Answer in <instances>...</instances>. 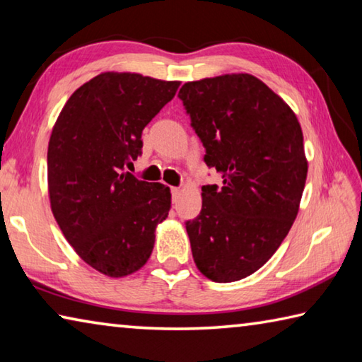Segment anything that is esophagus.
I'll return each instance as SVG.
<instances>
[{"label": "esophagus", "mask_w": 362, "mask_h": 362, "mask_svg": "<svg viewBox=\"0 0 362 362\" xmlns=\"http://www.w3.org/2000/svg\"><path fill=\"white\" fill-rule=\"evenodd\" d=\"M180 192H182V189L177 188V187L170 188V193H173V201H177V198H179V196H180Z\"/></svg>", "instance_id": "obj_1"}]
</instances>
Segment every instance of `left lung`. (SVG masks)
<instances>
[{
  "label": "left lung",
  "instance_id": "obj_1",
  "mask_svg": "<svg viewBox=\"0 0 362 362\" xmlns=\"http://www.w3.org/2000/svg\"><path fill=\"white\" fill-rule=\"evenodd\" d=\"M179 97L223 179L203 187V209L187 222L193 260L211 281H240L272 259L297 217L308 173L302 127L249 73L188 81Z\"/></svg>",
  "mask_w": 362,
  "mask_h": 362
}]
</instances>
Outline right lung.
Here are the masks:
<instances>
[{"instance_id": "right-lung-1", "label": "right lung", "mask_w": 362, "mask_h": 362, "mask_svg": "<svg viewBox=\"0 0 362 362\" xmlns=\"http://www.w3.org/2000/svg\"><path fill=\"white\" fill-rule=\"evenodd\" d=\"M179 86L139 73H100L71 94L52 127V214L75 252L105 276L139 272L169 214V187L139 180L126 168L142 155L144 127Z\"/></svg>"}]
</instances>
